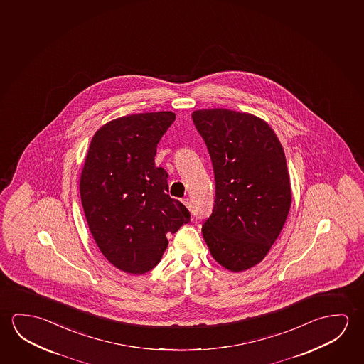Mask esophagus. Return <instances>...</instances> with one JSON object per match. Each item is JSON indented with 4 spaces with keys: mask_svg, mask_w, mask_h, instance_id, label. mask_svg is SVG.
I'll return each instance as SVG.
<instances>
[{
    "mask_svg": "<svg viewBox=\"0 0 364 364\" xmlns=\"http://www.w3.org/2000/svg\"><path fill=\"white\" fill-rule=\"evenodd\" d=\"M183 203H185L186 208H191V201L188 198H185V200H183Z\"/></svg>",
    "mask_w": 364,
    "mask_h": 364,
    "instance_id": "34e87169",
    "label": "esophagus"
}]
</instances>
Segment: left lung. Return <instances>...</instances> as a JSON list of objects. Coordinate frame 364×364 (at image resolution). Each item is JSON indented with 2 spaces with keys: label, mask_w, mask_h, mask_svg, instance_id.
<instances>
[{
  "label": "left lung",
  "mask_w": 364,
  "mask_h": 364,
  "mask_svg": "<svg viewBox=\"0 0 364 364\" xmlns=\"http://www.w3.org/2000/svg\"><path fill=\"white\" fill-rule=\"evenodd\" d=\"M213 162L215 205L202 226L220 266L247 271L266 258L289 216L292 193L282 145L264 120L248 112H192Z\"/></svg>",
  "instance_id": "8db88e82"
}]
</instances>
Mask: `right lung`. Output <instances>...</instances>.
I'll return each instance as SVG.
<instances>
[{
	"instance_id": "1",
	"label": "right lung",
	"mask_w": 364,
	"mask_h": 364,
	"mask_svg": "<svg viewBox=\"0 0 364 364\" xmlns=\"http://www.w3.org/2000/svg\"><path fill=\"white\" fill-rule=\"evenodd\" d=\"M176 120L172 111L122 116L93 135L80 192L87 224L106 259L143 274L161 262L168 234L190 221L168 195V174L156 167V145Z\"/></svg>"
}]
</instances>
